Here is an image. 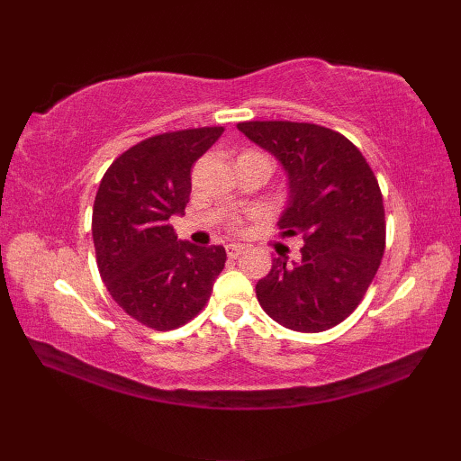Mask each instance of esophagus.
<instances>
[{
    "label": "esophagus",
    "mask_w": 461,
    "mask_h": 461,
    "mask_svg": "<svg viewBox=\"0 0 461 461\" xmlns=\"http://www.w3.org/2000/svg\"><path fill=\"white\" fill-rule=\"evenodd\" d=\"M225 249H228V258L230 259H238L241 253L246 251V246H241V243H230V246L225 248Z\"/></svg>",
    "instance_id": "1"
}]
</instances>
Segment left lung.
<instances>
[{"instance_id": "left-lung-1", "label": "left lung", "mask_w": 461, "mask_h": 461, "mask_svg": "<svg viewBox=\"0 0 461 461\" xmlns=\"http://www.w3.org/2000/svg\"><path fill=\"white\" fill-rule=\"evenodd\" d=\"M238 129L271 152L289 178L285 236L303 241L301 259H273L258 301L279 325L321 332L345 321L365 297L384 256V203L365 156L325 126L249 121Z\"/></svg>"}]
</instances>
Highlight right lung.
I'll return each instance as SVG.
<instances>
[{
    "mask_svg": "<svg viewBox=\"0 0 461 461\" xmlns=\"http://www.w3.org/2000/svg\"><path fill=\"white\" fill-rule=\"evenodd\" d=\"M223 126L150 136L104 172L93 205L96 266L119 307L154 330L192 321L225 266L221 246L178 241L170 218L184 213L192 166Z\"/></svg>",
    "mask_w": 461,
    "mask_h": 461,
    "instance_id": "obj_1",
    "label": "right lung"
}]
</instances>
